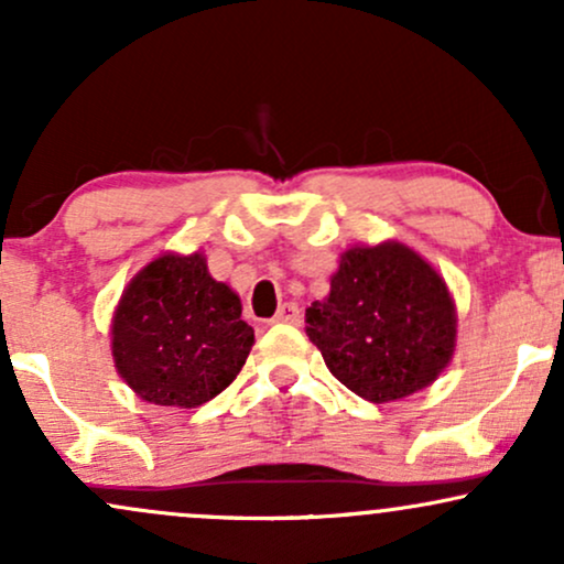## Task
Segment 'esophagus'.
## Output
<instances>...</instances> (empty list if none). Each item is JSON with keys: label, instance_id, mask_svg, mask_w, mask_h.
I'll return each mask as SVG.
<instances>
[{"label": "esophagus", "instance_id": "34e87169", "mask_svg": "<svg viewBox=\"0 0 564 564\" xmlns=\"http://www.w3.org/2000/svg\"><path fill=\"white\" fill-rule=\"evenodd\" d=\"M300 321H302V310L296 307L294 302L281 304V307H278V313H275V318H273V323H291V326H296Z\"/></svg>", "mask_w": 564, "mask_h": 564}]
</instances>
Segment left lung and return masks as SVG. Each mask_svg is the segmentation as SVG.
<instances>
[{
	"label": "left lung",
	"instance_id": "1",
	"mask_svg": "<svg viewBox=\"0 0 564 564\" xmlns=\"http://www.w3.org/2000/svg\"><path fill=\"white\" fill-rule=\"evenodd\" d=\"M304 323L328 371L371 403H392L430 387L456 349L448 286L398 241L347 249L332 291L307 307Z\"/></svg>",
	"mask_w": 564,
	"mask_h": 564
}]
</instances>
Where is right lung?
<instances>
[{
    "label": "right lung",
    "mask_w": 564,
    "mask_h": 564,
    "mask_svg": "<svg viewBox=\"0 0 564 564\" xmlns=\"http://www.w3.org/2000/svg\"><path fill=\"white\" fill-rule=\"evenodd\" d=\"M254 328L241 300L209 275L206 257L161 254L129 281L113 313L119 377L156 405L198 408L238 377Z\"/></svg>",
    "instance_id": "add662e5"
}]
</instances>
